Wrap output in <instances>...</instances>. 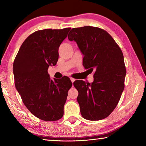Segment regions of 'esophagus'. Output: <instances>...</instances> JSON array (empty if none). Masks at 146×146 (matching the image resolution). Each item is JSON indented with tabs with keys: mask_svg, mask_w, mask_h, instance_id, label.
Here are the masks:
<instances>
[{
	"mask_svg": "<svg viewBox=\"0 0 146 146\" xmlns=\"http://www.w3.org/2000/svg\"><path fill=\"white\" fill-rule=\"evenodd\" d=\"M70 80H71V82H72V83H73V82H75V78H72V77H71V78H70Z\"/></svg>",
	"mask_w": 146,
	"mask_h": 146,
	"instance_id": "esophagus-1",
	"label": "esophagus"
}]
</instances>
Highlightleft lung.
Returning <instances> with one entry per match:
<instances>
[{
  "instance_id": "1",
  "label": "left lung",
  "mask_w": 146,
  "mask_h": 146,
  "mask_svg": "<svg viewBox=\"0 0 146 146\" xmlns=\"http://www.w3.org/2000/svg\"><path fill=\"white\" fill-rule=\"evenodd\" d=\"M68 38L76 42L83 54L85 69L94 71L92 83L73 82L78 91L81 115L87 120H102L115 109L124 88L126 70L123 52L112 37L98 27L73 28Z\"/></svg>"
}]
</instances>
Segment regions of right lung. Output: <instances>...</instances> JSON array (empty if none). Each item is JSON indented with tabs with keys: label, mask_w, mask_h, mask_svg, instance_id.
<instances>
[{
	"label": "right lung",
	"mask_w": 146,
	"mask_h": 146,
	"mask_svg": "<svg viewBox=\"0 0 146 146\" xmlns=\"http://www.w3.org/2000/svg\"><path fill=\"white\" fill-rule=\"evenodd\" d=\"M70 29L34 32L23 41L13 62L16 89L27 109L41 120L55 121L64 115L72 82L66 76L52 80L48 69L57 64L60 44Z\"/></svg>",
	"instance_id": "1"
}]
</instances>
